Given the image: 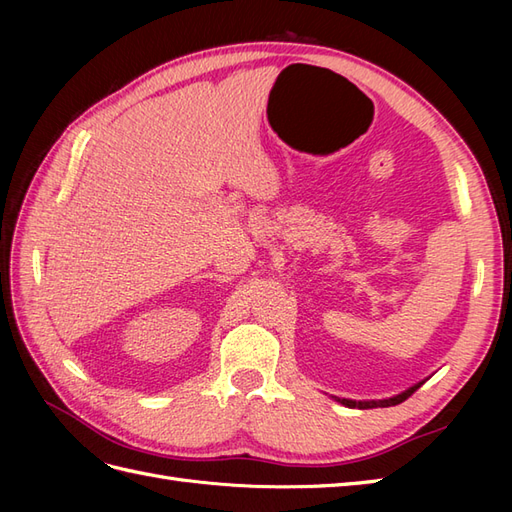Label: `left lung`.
<instances>
[{
  "instance_id": "1",
  "label": "left lung",
  "mask_w": 512,
  "mask_h": 512,
  "mask_svg": "<svg viewBox=\"0 0 512 512\" xmlns=\"http://www.w3.org/2000/svg\"><path fill=\"white\" fill-rule=\"evenodd\" d=\"M423 384V382H421ZM421 384H416V386H412V389H408V391H404L401 395H397V397H391V399H380V401H352V399H337L339 404H344V406H348V408H361V410H367V408H389V406H397V404H401V401H406L418 386Z\"/></svg>"
}]
</instances>
